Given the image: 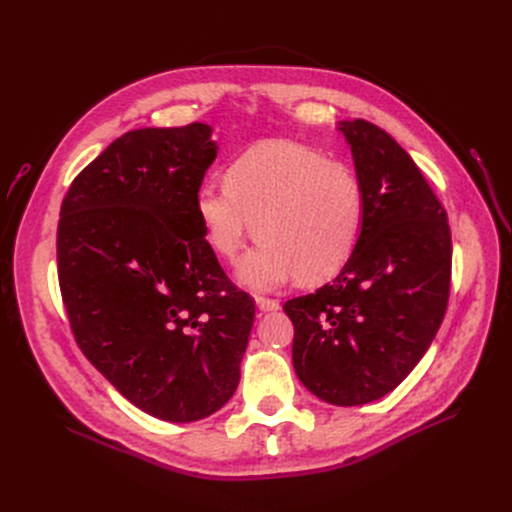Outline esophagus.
I'll list each match as a JSON object with an SVG mask.
<instances>
[{
    "label": "esophagus",
    "mask_w": 512,
    "mask_h": 512,
    "mask_svg": "<svg viewBox=\"0 0 512 512\" xmlns=\"http://www.w3.org/2000/svg\"><path fill=\"white\" fill-rule=\"evenodd\" d=\"M256 305L260 312H277V309H280V303H277L275 299H265V297H258Z\"/></svg>",
    "instance_id": "obj_1"
}]
</instances>
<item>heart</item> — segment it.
<instances>
[{
  "label": "heart",
  "instance_id": "1",
  "mask_svg": "<svg viewBox=\"0 0 512 512\" xmlns=\"http://www.w3.org/2000/svg\"><path fill=\"white\" fill-rule=\"evenodd\" d=\"M196 215L211 252L237 267L239 282L271 292L301 275L316 282L342 269L361 239L365 194L354 170L290 141L258 143L232 160L226 181L196 190Z\"/></svg>",
  "mask_w": 512,
  "mask_h": 512
}]
</instances>
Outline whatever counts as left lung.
I'll list each match as a JSON object with an SVG mask.
<instances>
[{"mask_svg":"<svg viewBox=\"0 0 512 512\" xmlns=\"http://www.w3.org/2000/svg\"><path fill=\"white\" fill-rule=\"evenodd\" d=\"M365 194L352 256L329 284L290 299L292 365L309 393L363 406L391 393L423 359L451 288L446 211L408 151L365 119L339 121Z\"/></svg>","mask_w":512,"mask_h":512,"instance_id":"1","label":"left lung"}]
</instances>
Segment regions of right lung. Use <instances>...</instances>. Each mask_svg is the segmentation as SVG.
Returning a JSON list of instances; mask_svg holds the SVG:
<instances>
[{
  "instance_id": "obj_1",
  "label": "right lung",
  "mask_w": 512,
  "mask_h": 512,
  "mask_svg": "<svg viewBox=\"0 0 512 512\" xmlns=\"http://www.w3.org/2000/svg\"><path fill=\"white\" fill-rule=\"evenodd\" d=\"M211 132H126L72 181L59 213V288L76 344L130 404L170 423L200 421L235 395L256 314L196 215L220 149Z\"/></svg>"
}]
</instances>
